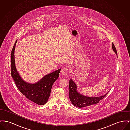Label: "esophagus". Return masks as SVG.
I'll list each match as a JSON object with an SVG mask.
<instances>
[{
  "label": "esophagus",
  "instance_id": "esophagus-1",
  "mask_svg": "<svg viewBox=\"0 0 130 130\" xmlns=\"http://www.w3.org/2000/svg\"><path fill=\"white\" fill-rule=\"evenodd\" d=\"M69 70L68 68H64L62 69L61 73H62V75H66L68 74L69 73Z\"/></svg>",
  "mask_w": 130,
  "mask_h": 130
}]
</instances>
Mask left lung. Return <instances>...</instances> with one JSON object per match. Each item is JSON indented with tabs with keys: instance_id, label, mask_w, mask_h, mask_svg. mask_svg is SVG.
Wrapping results in <instances>:
<instances>
[{
	"instance_id": "left-lung-1",
	"label": "left lung",
	"mask_w": 130,
	"mask_h": 130,
	"mask_svg": "<svg viewBox=\"0 0 130 130\" xmlns=\"http://www.w3.org/2000/svg\"><path fill=\"white\" fill-rule=\"evenodd\" d=\"M112 48L113 51L117 56L116 49L113 43H112ZM69 87L70 100L74 106L80 108L88 107L92 105L99 103V102L103 99L108 93V92H107V93L104 95L98 97H89L82 95L77 92V85L71 79L69 80Z\"/></svg>"
}]
</instances>
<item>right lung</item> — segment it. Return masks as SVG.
Segmentation results:
<instances>
[{
    "label": "right lung",
    "mask_w": 130,
    "mask_h": 130,
    "mask_svg": "<svg viewBox=\"0 0 130 130\" xmlns=\"http://www.w3.org/2000/svg\"><path fill=\"white\" fill-rule=\"evenodd\" d=\"M17 41L11 54V76L20 92L29 100L38 105H44L48 100L53 83L59 77L61 71L59 69L44 76L35 84H30L25 81L19 75L16 69L15 61L14 52Z\"/></svg>",
    "instance_id": "1"
}]
</instances>
